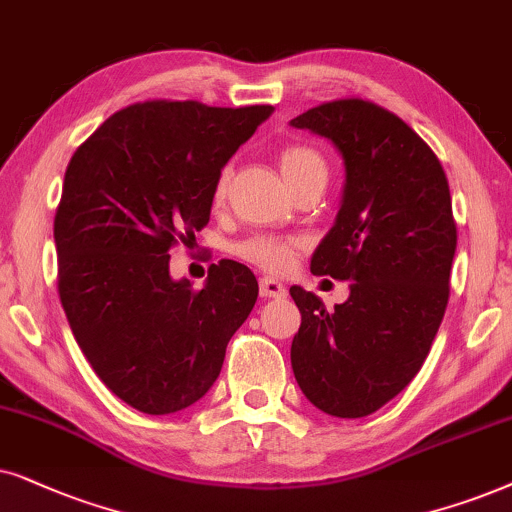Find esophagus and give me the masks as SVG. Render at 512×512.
I'll return each mask as SVG.
<instances>
[{
	"mask_svg": "<svg viewBox=\"0 0 512 512\" xmlns=\"http://www.w3.org/2000/svg\"><path fill=\"white\" fill-rule=\"evenodd\" d=\"M260 295L262 297H274V299H278V297H285V285L281 283V281H276V278H269V276H264L262 281H260Z\"/></svg>",
	"mask_w": 512,
	"mask_h": 512,
	"instance_id": "34e87169",
	"label": "esophagus"
}]
</instances>
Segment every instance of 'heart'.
I'll return each instance as SVG.
<instances>
[{
	"mask_svg": "<svg viewBox=\"0 0 512 512\" xmlns=\"http://www.w3.org/2000/svg\"><path fill=\"white\" fill-rule=\"evenodd\" d=\"M278 163H281V173L285 180H288V185L292 180H297V177L309 173V170H316V168L325 170L323 159H320L311 147H304V145L285 147L281 156H278ZM227 180L229 175L227 170H224L215 182L217 201L222 199L224 192H227ZM236 252L243 257V260L257 264V267L267 271H285L292 264V257H295V243L283 241V238L255 236V238H248V241L238 243Z\"/></svg>",
	"mask_w": 512,
	"mask_h": 512,
	"instance_id": "b5f03b06",
	"label": "heart"
}]
</instances>
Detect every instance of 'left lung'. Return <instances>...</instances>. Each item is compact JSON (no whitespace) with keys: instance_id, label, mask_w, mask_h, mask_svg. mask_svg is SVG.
Here are the masks:
<instances>
[{"instance_id":"obj_1","label":"left lung","mask_w":512,"mask_h":512,"mask_svg":"<svg viewBox=\"0 0 512 512\" xmlns=\"http://www.w3.org/2000/svg\"><path fill=\"white\" fill-rule=\"evenodd\" d=\"M290 126L330 140L344 161L342 203L311 271L351 281L332 311L290 288L302 313L292 372L320 412L367 417L417 377L445 316L456 252L447 177L403 119L367 100L325 102Z\"/></svg>"}]
</instances>
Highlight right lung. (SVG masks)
<instances>
[{
  "label": "right lung",
  "instance_id": "add662e5",
  "mask_svg": "<svg viewBox=\"0 0 512 512\" xmlns=\"http://www.w3.org/2000/svg\"><path fill=\"white\" fill-rule=\"evenodd\" d=\"M271 112L138 102L112 114L65 170L53 222L60 302L102 384L138 412L201 400L257 302L243 264H213L194 290L168 262L177 241L206 227L222 168Z\"/></svg>",
  "mask_w": 512,
  "mask_h": 512
}]
</instances>
